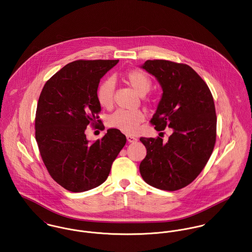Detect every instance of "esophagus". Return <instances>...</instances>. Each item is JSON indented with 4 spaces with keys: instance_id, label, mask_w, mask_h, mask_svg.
Here are the masks:
<instances>
[{
    "instance_id": "1",
    "label": "esophagus",
    "mask_w": 252,
    "mask_h": 252,
    "mask_svg": "<svg viewBox=\"0 0 252 252\" xmlns=\"http://www.w3.org/2000/svg\"><path fill=\"white\" fill-rule=\"evenodd\" d=\"M126 139L129 143H135L137 142V138L132 135H126Z\"/></svg>"
}]
</instances>
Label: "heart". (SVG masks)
<instances>
[{
  "mask_svg": "<svg viewBox=\"0 0 252 252\" xmlns=\"http://www.w3.org/2000/svg\"><path fill=\"white\" fill-rule=\"evenodd\" d=\"M122 78L141 97L145 96L152 86L150 78L145 73L138 70H131L124 73ZM114 89L115 83L111 78L105 79L99 84L97 87V98L98 104L101 107L109 108L112 106ZM144 120L145 114L140 110H117L108 117L107 125L122 132L132 134L138 129Z\"/></svg>",
  "mask_w": 252,
  "mask_h": 252,
  "instance_id": "1",
  "label": "heart"
}]
</instances>
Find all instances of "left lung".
Returning a JSON list of instances; mask_svg holds the SVG:
<instances>
[{
    "mask_svg": "<svg viewBox=\"0 0 252 252\" xmlns=\"http://www.w3.org/2000/svg\"><path fill=\"white\" fill-rule=\"evenodd\" d=\"M140 67L157 79L163 91L151 123L157 131L173 129L167 143L159 137L140 138L147 149L140 174L157 189L179 190L194 181L212 155L217 129L213 97L186 64L157 59Z\"/></svg>",
    "mask_w": 252,
    "mask_h": 252,
    "instance_id": "8db88e82",
    "label": "left lung"
}]
</instances>
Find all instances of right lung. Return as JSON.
<instances>
[{
    "label": "right lung",
    "instance_id": "add662e5",
    "mask_svg": "<svg viewBox=\"0 0 252 252\" xmlns=\"http://www.w3.org/2000/svg\"><path fill=\"white\" fill-rule=\"evenodd\" d=\"M119 60H76L64 66L44 85L35 117V139L51 176L68 191L80 193L103 183L126 142L110 128L90 143L85 129L101 124L97 98L100 78Z\"/></svg>",
    "mask_w": 252,
    "mask_h": 252
}]
</instances>
